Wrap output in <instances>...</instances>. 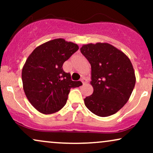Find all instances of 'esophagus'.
I'll list each match as a JSON object with an SVG mask.
<instances>
[{
	"instance_id": "obj_1",
	"label": "esophagus",
	"mask_w": 153,
	"mask_h": 153,
	"mask_svg": "<svg viewBox=\"0 0 153 153\" xmlns=\"http://www.w3.org/2000/svg\"><path fill=\"white\" fill-rule=\"evenodd\" d=\"M80 81H81L82 82V84H84V83H85V79H84L83 78H82L81 79H80Z\"/></svg>"
}]
</instances>
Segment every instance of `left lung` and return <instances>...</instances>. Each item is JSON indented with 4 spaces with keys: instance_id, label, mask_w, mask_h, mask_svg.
I'll use <instances>...</instances> for the list:
<instances>
[{
    "instance_id": "8db88e82",
    "label": "left lung",
    "mask_w": 153,
    "mask_h": 153,
    "mask_svg": "<svg viewBox=\"0 0 153 153\" xmlns=\"http://www.w3.org/2000/svg\"><path fill=\"white\" fill-rule=\"evenodd\" d=\"M80 52L91 65L94 92L84 99L85 106L99 117L120 110L130 97L136 78L130 59L108 43L88 44Z\"/></svg>"
}]
</instances>
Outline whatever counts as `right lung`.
Wrapping results in <instances>:
<instances>
[{
	"label": "right lung",
	"mask_w": 153,
	"mask_h": 153,
	"mask_svg": "<svg viewBox=\"0 0 153 153\" xmlns=\"http://www.w3.org/2000/svg\"><path fill=\"white\" fill-rule=\"evenodd\" d=\"M78 46L63 39H55L36 47L22 69L24 91L31 104L41 113L49 114L66 104L71 88L82 85L71 80L62 69L63 63L77 52Z\"/></svg>",
	"instance_id": "1"
}]
</instances>
